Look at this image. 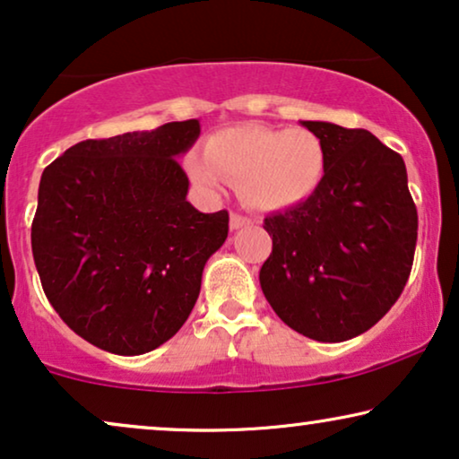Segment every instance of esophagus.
<instances>
[{
  "label": "esophagus",
  "mask_w": 459,
  "mask_h": 459,
  "mask_svg": "<svg viewBox=\"0 0 459 459\" xmlns=\"http://www.w3.org/2000/svg\"><path fill=\"white\" fill-rule=\"evenodd\" d=\"M253 221H250L248 217H242V215H238V212H231L230 215V228L231 230H242V228H247V225H250Z\"/></svg>",
  "instance_id": "esophagus-1"
}]
</instances>
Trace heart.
<instances>
[{
    "mask_svg": "<svg viewBox=\"0 0 459 459\" xmlns=\"http://www.w3.org/2000/svg\"><path fill=\"white\" fill-rule=\"evenodd\" d=\"M328 156L309 129H267L242 125L212 134L206 154L192 152L186 167L192 181L221 192L240 184L247 204L259 211H284L305 203L322 186Z\"/></svg>",
    "mask_w": 459,
    "mask_h": 459,
    "instance_id": "1",
    "label": "heart"
}]
</instances>
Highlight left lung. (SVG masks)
Here are the masks:
<instances>
[{"label": "left lung", "instance_id": "left-lung-1", "mask_svg": "<svg viewBox=\"0 0 459 459\" xmlns=\"http://www.w3.org/2000/svg\"><path fill=\"white\" fill-rule=\"evenodd\" d=\"M328 165L311 198L265 217L273 248L259 281L278 317L319 342L372 328L410 278L418 212L405 162L366 129L303 121Z\"/></svg>", "mask_w": 459, "mask_h": 459}]
</instances>
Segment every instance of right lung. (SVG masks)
<instances>
[{"instance_id":"obj_1","label":"right lung","mask_w":459,"mask_h":459,"mask_svg":"<svg viewBox=\"0 0 459 459\" xmlns=\"http://www.w3.org/2000/svg\"><path fill=\"white\" fill-rule=\"evenodd\" d=\"M200 123L175 121L74 143L39 181L30 228L43 292L68 328L115 355L148 353L178 334L228 211L187 203L178 159Z\"/></svg>"}]
</instances>
